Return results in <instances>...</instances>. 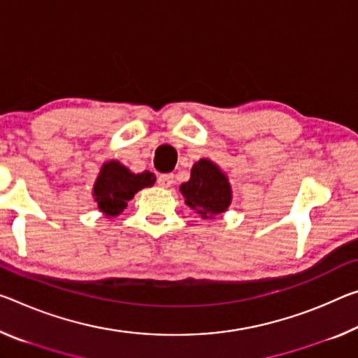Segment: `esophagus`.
<instances>
[{"label": "esophagus", "instance_id": "esophagus-1", "mask_svg": "<svg viewBox=\"0 0 358 358\" xmlns=\"http://www.w3.org/2000/svg\"><path fill=\"white\" fill-rule=\"evenodd\" d=\"M157 183H159V186H162V188H170V186L173 185V175L172 173L159 175Z\"/></svg>", "mask_w": 358, "mask_h": 358}]
</instances>
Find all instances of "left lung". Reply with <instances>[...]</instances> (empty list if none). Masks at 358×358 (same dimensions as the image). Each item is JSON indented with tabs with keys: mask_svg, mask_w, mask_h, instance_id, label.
Returning a JSON list of instances; mask_svg holds the SVG:
<instances>
[{
	"mask_svg": "<svg viewBox=\"0 0 358 358\" xmlns=\"http://www.w3.org/2000/svg\"><path fill=\"white\" fill-rule=\"evenodd\" d=\"M180 192L186 206L202 220H215L218 215L228 212L232 202L228 175L207 157L194 162L189 180L180 185Z\"/></svg>",
	"mask_w": 358,
	"mask_h": 358,
	"instance_id": "left-lung-1",
	"label": "left lung"
}]
</instances>
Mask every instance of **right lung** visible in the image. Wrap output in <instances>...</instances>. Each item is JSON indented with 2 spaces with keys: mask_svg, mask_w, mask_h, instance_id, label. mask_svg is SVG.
Instances as JSON below:
<instances>
[{
  "mask_svg": "<svg viewBox=\"0 0 358 358\" xmlns=\"http://www.w3.org/2000/svg\"><path fill=\"white\" fill-rule=\"evenodd\" d=\"M155 183L156 177L150 170L134 173L119 161L111 159L100 167L92 188V196L100 212L111 218L121 215L126 210L127 202L140 189L148 188Z\"/></svg>",
  "mask_w": 358,
  "mask_h": 358,
  "instance_id": "right-lung-1",
  "label": "right lung"
}]
</instances>
